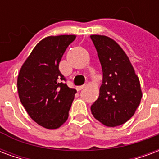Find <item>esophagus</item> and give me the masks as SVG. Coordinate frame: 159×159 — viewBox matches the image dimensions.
Segmentation results:
<instances>
[{
  "label": "esophagus",
  "mask_w": 159,
  "mask_h": 159,
  "mask_svg": "<svg viewBox=\"0 0 159 159\" xmlns=\"http://www.w3.org/2000/svg\"><path fill=\"white\" fill-rule=\"evenodd\" d=\"M83 88H85V85H82V86L76 87V90H77V91H80V90L83 89Z\"/></svg>",
  "instance_id": "1"
}]
</instances>
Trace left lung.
<instances>
[{
  "mask_svg": "<svg viewBox=\"0 0 159 159\" xmlns=\"http://www.w3.org/2000/svg\"><path fill=\"white\" fill-rule=\"evenodd\" d=\"M100 59L103 80L100 95L91 106V112L107 127H116L129 120L142 97L140 80L123 48L106 36L91 35Z\"/></svg>",
  "mask_w": 159,
  "mask_h": 159,
  "instance_id": "8db88e82",
  "label": "left lung"
}]
</instances>
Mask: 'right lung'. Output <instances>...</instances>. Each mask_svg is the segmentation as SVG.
<instances>
[{
  "mask_svg": "<svg viewBox=\"0 0 159 159\" xmlns=\"http://www.w3.org/2000/svg\"><path fill=\"white\" fill-rule=\"evenodd\" d=\"M75 35L48 36L34 48L19 70L18 92L25 109L40 126L56 129L66 122L76 90L66 80L59 65Z\"/></svg>",
  "mask_w": 159,
  "mask_h": 159,
  "instance_id": "right-lung-1",
  "label": "right lung"
}]
</instances>
